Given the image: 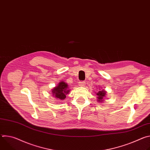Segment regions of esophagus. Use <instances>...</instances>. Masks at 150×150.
Listing matches in <instances>:
<instances>
[{"label":"esophagus","mask_w":150,"mask_h":150,"mask_svg":"<svg viewBox=\"0 0 150 150\" xmlns=\"http://www.w3.org/2000/svg\"><path fill=\"white\" fill-rule=\"evenodd\" d=\"M85 82L84 81H80V82H79V86L83 87V86H85Z\"/></svg>","instance_id":"34e87169"}]
</instances>
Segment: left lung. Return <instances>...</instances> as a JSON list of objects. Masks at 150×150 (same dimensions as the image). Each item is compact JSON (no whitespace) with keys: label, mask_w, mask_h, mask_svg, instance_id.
I'll list each match as a JSON object with an SVG mask.
<instances>
[{"label":"left lung","mask_w":150,"mask_h":150,"mask_svg":"<svg viewBox=\"0 0 150 150\" xmlns=\"http://www.w3.org/2000/svg\"><path fill=\"white\" fill-rule=\"evenodd\" d=\"M106 91L104 90H102L101 91H99L97 93H96V95H97V101L98 102H103V98L104 96H105Z\"/></svg>","instance_id":"left-lung-1"}]
</instances>
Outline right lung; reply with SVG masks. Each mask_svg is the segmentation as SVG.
Instances as JSON below:
<instances>
[{"instance_id": "add662e5", "label": "right lung", "mask_w": 150, "mask_h": 150, "mask_svg": "<svg viewBox=\"0 0 150 150\" xmlns=\"http://www.w3.org/2000/svg\"><path fill=\"white\" fill-rule=\"evenodd\" d=\"M70 90H68V85L67 83L63 81H61L57 85L56 87H54L52 90L53 96L60 100H64L66 98V94H68Z\"/></svg>"}]
</instances>
